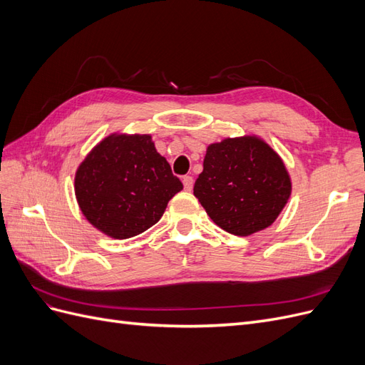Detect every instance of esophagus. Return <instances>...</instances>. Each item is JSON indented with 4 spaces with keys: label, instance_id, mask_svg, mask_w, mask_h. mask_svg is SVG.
Instances as JSON below:
<instances>
[{
    "label": "esophagus",
    "instance_id": "obj_1",
    "mask_svg": "<svg viewBox=\"0 0 365 365\" xmlns=\"http://www.w3.org/2000/svg\"><path fill=\"white\" fill-rule=\"evenodd\" d=\"M182 184H184V189L185 190H192V187H193V178L190 175H185L184 178H182Z\"/></svg>",
    "mask_w": 365,
    "mask_h": 365
}]
</instances>
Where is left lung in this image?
I'll return each mask as SVG.
<instances>
[{"label": "left lung", "instance_id": "obj_1", "mask_svg": "<svg viewBox=\"0 0 365 365\" xmlns=\"http://www.w3.org/2000/svg\"><path fill=\"white\" fill-rule=\"evenodd\" d=\"M193 195L207 215L235 236L269 227L291 195L282 158L256 137L227 138L207 148Z\"/></svg>", "mask_w": 365, "mask_h": 365}]
</instances>
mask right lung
Segmentation results:
<instances>
[{"label": "right lung", "instance_id": "right-lung-1", "mask_svg": "<svg viewBox=\"0 0 365 365\" xmlns=\"http://www.w3.org/2000/svg\"><path fill=\"white\" fill-rule=\"evenodd\" d=\"M74 190L82 213L96 228L128 239L158 222L182 182L150 135H109L79 165Z\"/></svg>", "mask_w": 365, "mask_h": 365}]
</instances>
